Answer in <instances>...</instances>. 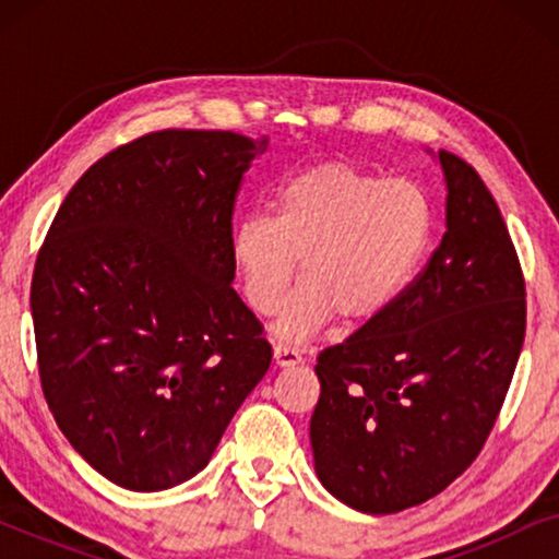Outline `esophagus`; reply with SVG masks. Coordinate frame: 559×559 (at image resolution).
<instances>
[{
	"label": "esophagus",
	"mask_w": 559,
	"mask_h": 559,
	"mask_svg": "<svg viewBox=\"0 0 559 559\" xmlns=\"http://www.w3.org/2000/svg\"><path fill=\"white\" fill-rule=\"evenodd\" d=\"M302 361V354L295 346H287V343H277L274 346V364L277 366H295Z\"/></svg>",
	"instance_id": "1"
}]
</instances>
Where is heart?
<instances>
[{"mask_svg":"<svg viewBox=\"0 0 559 559\" xmlns=\"http://www.w3.org/2000/svg\"><path fill=\"white\" fill-rule=\"evenodd\" d=\"M435 211L427 190L407 178L323 163L293 175L274 195L272 218H241L231 264L243 300L272 316L300 259V280L282 312V338H308L333 316L366 323L392 308L430 249Z\"/></svg>","mask_w":559,"mask_h":559,"instance_id":"heart-1","label":"heart"}]
</instances>
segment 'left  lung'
Wrapping results in <instances>:
<instances>
[{
    "label": "left lung",
    "mask_w": 559,
    "mask_h": 559,
    "mask_svg": "<svg viewBox=\"0 0 559 559\" xmlns=\"http://www.w3.org/2000/svg\"><path fill=\"white\" fill-rule=\"evenodd\" d=\"M448 231L392 308L320 350L316 473L366 514L453 484L484 450L526 331L514 241L476 167L440 150Z\"/></svg>",
    "instance_id": "obj_1"
}]
</instances>
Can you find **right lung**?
<instances>
[{"label": "right lung", "mask_w": 559, "mask_h": 559, "mask_svg": "<svg viewBox=\"0 0 559 559\" xmlns=\"http://www.w3.org/2000/svg\"><path fill=\"white\" fill-rule=\"evenodd\" d=\"M224 129H163L111 150L52 218L29 308L45 402L114 484L163 491L205 468L272 364L234 289L231 218L266 150Z\"/></svg>", "instance_id": "1"}]
</instances>
